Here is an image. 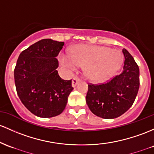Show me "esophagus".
Wrapping results in <instances>:
<instances>
[{
    "mask_svg": "<svg viewBox=\"0 0 154 154\" xmlns=\"http://www.w3.org/2000/svg\"><path fill=\"white\" fill-rule=\"evenodd\" d=\"M79 82H80V79L77 78V77H74V78L72 79V86H73V87H75Z\"/></svg>",
    "mask_w": 154,
    "mask_h": 154,
    "instance_id": "esophagus-1",
    "label": "esophagus"
}]
</instances>
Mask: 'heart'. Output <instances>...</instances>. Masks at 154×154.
I'll list each match as a JSON object with an SVG mask.
<instances>
[{
  "mask_svg": "<svg viewBox=\"0 0 154 154\" xmlns=\"http://www.w3.org/2000/svg\"><path fill=\"white\" fill-rule=\"evenodd\" d=\"M60 59L64 66L71 70L85 66L86 77L101 82L112 77L121 68L124 55L120 50L107 47L82 45L74 49L72 56L62 54Z\"/></svg>",
  "mask_w": 154,
  "mask_h": 154,
  "instance_id": "b5f03b06",
  "label": "heart"
}]
</instances>
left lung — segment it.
Listing matches in <instances>:
<instances>
[{"label": "left lung", "instance_id": "left-lung-1", "mask_svg": "<svg viewBox=\"0 0 154 154\" xmlns=\"http://www.w3.org/2000/svg\"><path fill=\"white\" fill-rule=\"evenodd\" d=\"M124 64L121 73L105 83L88 85L86 103L96 116L112 119L126 112L134 103L140 87V70L126 49L122 50Z\"/></svg>", "mask_w": 154, "mask_h": 154}]
</instances>
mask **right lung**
<instances>
[{"label":"right lung","instance_id":"right-lung-1","mask_svg":"<svg viewBox=\"0 0 154 154\" xmlns=\"http://www.w3.org/2000/svg\"><path fill=\"white\" fill-rule=\"evenodd\" d=\"M64 42L45 38L20 53L14 69L17 95L25 107L40 118L58 116L73 90L72 80L58 75L56 57Z\"/></svg>","mask_w":154,"mask_h":154}]
</instances>
